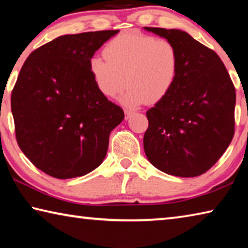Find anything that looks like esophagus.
I'll return each mask as SVG.
<instances>
[{"label":"esophagus","instance_id":"34e87169","mask_svg":"<svg viewBox=\"0 0 248 248\" xmlns=\"http://www.w3.org/2000/svg\"><path fill=\"white\" fill-rule=\"evenodd\" d=\"M124 114H125V118L129 119L133 114H136V111L131 110V109H124Z\"/></svg>","mask_w":248,"mask_h":248}]
</instances>
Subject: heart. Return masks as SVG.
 <instances>
[{
  "mask_svg": "<svg viewBox=\"0 0 248 248\" xmlns=\"http://www.w3.org/2000/svg\"><path fill=\"white\" fill-rule=\"evenodd\" d=\"M104 57L90 61L96 85L104 95L115 97L128 82L121 96L128 105L158 102L170 93L177 77V50L164 38L121 33L106 45Z\"/></svg>",
  "mask_w": 248,
  "mask_h": 248,
  "instance_id": "1",
  "label": "heart"
}]
</instances>
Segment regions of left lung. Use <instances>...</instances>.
Segmentation results:
<instances>
[{"label": "left lung", "instance_id": "1", "mask_svg": "<svg viewBox=\"0 0 248 248\" xmlns=\"http://www.w3.org/2000/svg\"><path fill=\"white\" fill-rule=\"evenodd\" d=\"M143 29L170 40L178 54L170 92L146 111L145 155L163 173L196 177L216 164L233 139L234 85L219 56L188 32Z\"/></svg>", "mask_w": 248, "mask_h": 248}]
</instances>
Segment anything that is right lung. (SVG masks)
<instances>
[{"label":"right lung","instance_id":"obj_1","mask_svg":"<svg viewBox=\"0 0 248 248\" xmlns=\"http://www.w3.org/2000/svg\"><path fill=\"white\" fill-rule=\"evenodd\" d=\"M119 31L63 35L29 54L12 92L17 143L37 169L59 179L102 164L109 134L124 118L90 70L94 53Z\"/></svg>","mask_w":248,"mask_h":248}]
</instances>
